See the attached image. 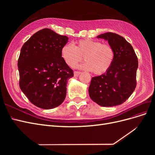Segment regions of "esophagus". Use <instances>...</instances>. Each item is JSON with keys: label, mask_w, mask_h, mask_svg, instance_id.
Returning <instances> with one entry per match:
<instances>
[{"label": "esophagus", "mask_w": 155, "mask_h": 155, "mask_svg": "<svg viewBox=\"0 0 155 155\" xmlns=\"http://www.w3.org/2000/svg\"><path fill=\"white\" fill-rule=\"evenodd\" d=\"M81 74L80 72H78V71H75L74 72V76L75 77H78L79 76V74Z\"/></svg>", "instance_id": "esophagus-1"}]
</instances>
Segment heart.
I'll list each match as a JSON object with an SVG mask.
<instances>
[{"mask_svg":"<svg viewBox=\"0 0 155 155\" xmlns=\"http://www.w3.org/2000/svg\"><path fill=\"white\" fill-rule=\"evenodd\" d=\"M61 54L65 63L72 68L76 67L84 56L86 62L81 64L79 68L93 71L97 75L107 72L114 58V50L110 45L92 39L80 40L76 42L75 46L65 45Z\"/></svg>","mask_w":155,"mask_h":155,"instance_id":"obj_1","label":"heart"}]
</instances>
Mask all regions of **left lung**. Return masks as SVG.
Returning <instances> with one entry per match:
<instances>
[{
	"label": "left lung",
	"mask_w": 155,
	"mask_h": 155,
	"mask_svg": "<svg viewBox=\"0 0 155 155\" xmlns=\"http://www.w3.org/2000/svg\"><path fill=\"white\" fill-rule=\"evenodd\" d=\"M96 37L108 41L114 50V58L107 72L92 78L89 96L102 107L121 105L132 94L137 85V56L133 46L120 35L108 32Z\"/></svg>",
	"instance_id": "left-lung-1"
}]
</instances>
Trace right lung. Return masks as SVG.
Masks as SVG:
<instances>
[{
	"mask_svg": "<svg viewBox=\"0 0 155 155\" xmlns=\"http://www.w3.org/2000/svg\"><path fill=\"white\" fill-rule=\"evenodd\" d=\"M68 37L45 28L36 32L21 50L18 60L19 86L34 105L54 109L64 101L73 70L61 57Z\"/></svg>",
	"mask_w": 155,
	"mask_h": 155,
	"instance_id": "right-lung-1",
	"label": "right lung"
}]
</instances>
